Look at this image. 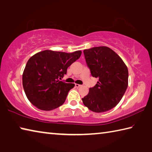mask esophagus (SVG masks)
I'll use <instances>...</instances> for the list:
<instances>
[{
  "label": "esophagus",
  "instance_id": "1",
  "mask_svg": "<svg viewBox=\"0 0 152 152\" xmlns=\"http://www.w3.org/2000/svg\"><path fill=\"white\" fill-rule=\"evenodd\" d=\"M75 86L76 87V88H79V87L82 86V85H80V84H75Z\"/></svg>",
  "mask_w": 152,
  "mask_h": 152
}]
</instances>
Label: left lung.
Returning a JSON list of instances; mask_svg holds the SVG:
<instances>
[{
    "mask_svg": "<svg viewBox=\"0 0 152 152\" xmlns=\"http://www.w3.org/2000/svg\"><path fill=\"white\" fill-rule=\"evenodd\" d=\"M84 54L92 76L99 81L90 88L82 102L93 112L108 111L119 103L127 90V67L120 56L107 46L84 50Z\"/></svg>",
    "mask_w": 152,
    "mask_h": 152,
    "instance_id": "left-lung-1",
    "label": "left lung"
}]
</instances>
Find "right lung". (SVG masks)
<instances>
[{
	"mask_svg": "<svg viewBox=\"0 0 152 152\" xmlns=\"http://www.w3.org/2000/svg\"><path fill=\"white\" fill-rule=\"evenodd\" d=\"M81 53L80 50L66 53L48 50L31 56L23 73V86L28 100L43 110L62 105L69 91L75 85L59 79L66 74L67 68Z\"/></svg>",
	"mask_w": 152,
	"mask_h": 152,
	"instance_id": "obj_1",
	"label": "right lung"
}]
</instances>
